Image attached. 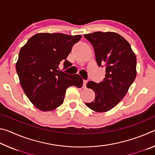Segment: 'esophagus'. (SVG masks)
<instances>
[{
	"label": "esophagus",
	"instance_id": "esophagus-1",
	"mask_svg": "<svg viewBox=\"0 0 155 155\" xmlns=\"http://www.w3.org/2000/svg\"><path fill=\"white\" fill-rule=\"evenodd\" d=\"M87 82H88V81L87 80H84L83 81V88H85L86 87V85H87Z\"/></svg>",
	"mask_w": 155,
	"mask_h": 155
}]
</instances>
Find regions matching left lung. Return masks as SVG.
Returning a JSON list of instances; mask_svg holds the SVG:
<instances>
[{"instance_id":"1","label":"left lung","mask_w":155,"mask_h":155,"mask_svg":"<svg viewBox=\"0 0 155 155\" xmlns=\"http://www.w3.org/2000/svg\"><path fill=\"white\" fill-rule=\"evenodd\" d=\"M84 37L92 44L98 66L105 67V78L96 83L89 81L87 87L93 90L94 101L85 104L97 112L114 108L124 98L135 81L137 59L129 43L114 32H95Z\"/></svg>"}]
</instances>
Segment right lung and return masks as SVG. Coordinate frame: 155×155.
<instances>
[{
    "instance_id": "1",
    "label": "right lung",
    "mask_w": 155,
    "mask_h": 155,
    "mask_svg": "<svg viewBox=\"0 0 155 155\" xmlns=\"http://www.w3.org/2000/svg\"><path fill=\"white\" fill-rule=\"evenodd\" d=\"M81 38L80 35L41 33L31 37L20 49L16 72L25 94L36 108L55 109L64 103L68 87H82L79 75L59 70L61 63L64 70L72 65L67 57Z\"/></svg>"
}]
</instances>
